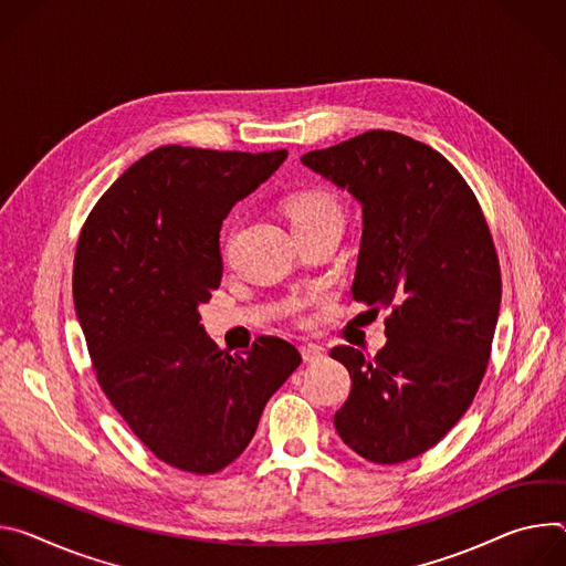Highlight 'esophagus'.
<instances>
[{"instance_id": "esophagus-1", "label": "esophagus", "mask_w": 566, "mask_h": 566, "mask_svg": "<svg viewBox=\"0 0 566 566\" xmlns=\"http://www.w3.org/2000/svg\"><path fill=\"white\" fill-rule=\"evenodd\" d=\"M301 355L305 361H319V359H324L326 350L317 344H307V346H301Z\"/></svg>"}]
</instances>
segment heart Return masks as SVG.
Returning a JSON list of instances; mask_svg holds the SVG:
<instances>
[{
	"instance_id": "1",
	"label": "heart",
	"mask_w": 566,
	"mask_h": 566,
	"mask_svg": "<svg viewBox=\"0 0 566 566\" xmlns=\"http://www.w3.org/2000/svg\"><path fill=\"white\" fill-rule=\"evenodd\" d=\"M283 211L292 224V229H312L324 224L342 227V207L337 198L324 186H303L283 198ZM301 305L292 303L290 315L298 317Z\"/></svg>"
}]
</instances>
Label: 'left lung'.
I'll return each mask as SVG.
<instances>
[{"instance_id": "1", "label": "left lung", "mask_w": 566, "mask_h": 566, "mask_svg": "<svg viewBox=\"0 0 566 566\" xmlns=\"http://www.w3.org/2000/svg\"><path fill=\"white\" fill-rule=\"evenodd\" d=\"M303 164L359 200L353 298L373 319L389 312L375 357L331 350L353 380L337 433L366 461H409L459 422L485 375L501 303L490 227L463 175L400 133L368 130Z\"/></svg>"}]
</instances>
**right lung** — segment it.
Wrapping results in <instances>:
<instances>
[{
	"label": "right lung",
	"instance_id": "obj_1",
	"mask_svg": "<svg viewBox=\"0 0 566 566\" xmlns=\"http://www.w3.org/2000/svg\"><path fill=\"white\" fill-rule=\"evenodd\" d=\"M287 150L161 146L125 170L90 211L76 244L74 305L96 380L164 463L213 474L254 436L301 364L279 337L229 355L198 305L220 287V227Z\"/></svg>",
	"mask_w": 566,
	"mask_h": 566
}]
</instances>
